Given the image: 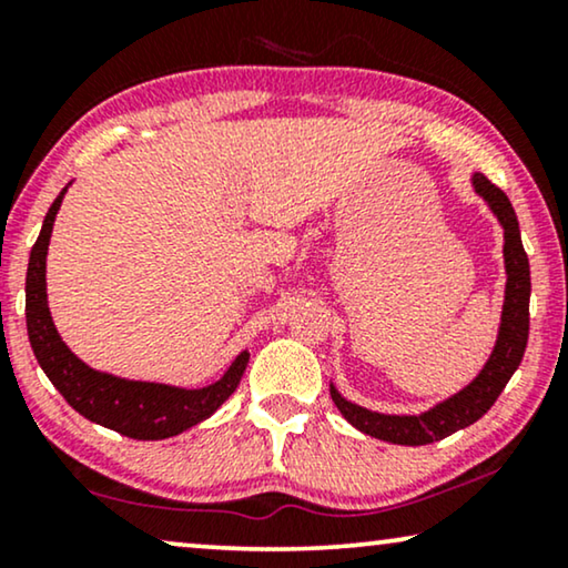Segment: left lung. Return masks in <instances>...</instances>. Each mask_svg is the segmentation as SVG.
I'll return each instance as SVG.
<instances>
[{
	"mask_svg": "<svg viewBox=\"0 0 568 568\" xmlns=\"http://www.w3.org/2000/svg\"><path fill=\"white\" fill-rule=\"evenodd\" d=\"M476 193H480L499 216L504 227V263H507V297L501 310V328L496 338L491 359L480 369V375L453 398L439 403L422 416H387L375 414L362 406H354L331 385V398L341 414L356 429L369 434V437L393 442V445H432L449 437V434L476 424L488 408L494 406L509 377L515 375L525 356L527 333H530V263L519 237V222L515 209H511L507 193L494 185L484 173L473 175Z\"/></svg>",
	"mask_w": 568,
	"mask_h": 568,
	"instance_id": "left-lung-1",
	"label": "left lung"
}]
</instances>
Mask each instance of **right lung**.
I'll list each match as a JSON object with an SVG mask.
<instances>
[{"instance_id": "1", "label": "right lung", "mask_w": 568, "mask_h": 568, "mask_svg": "<svg viewBox=\"0 0 568 568\" xmlns=\"http://www.w3.org/2000/svg\"><path fill=\"white\" fill-rule=\"evenodd\" d=\"M67 191V189H64ZM64 191L53 201L45 214L41 235L30 251L26 276V321L30 346L38 364L53 387L64 395V400L77 414L90 422L123 434L131 439H168L175 437L199 422H204L235 393L240 377L247 367V352H243L224 372L222 379L201 390H183L158 383H134L103 372L90 369L88 364L69 352L61 341L57 325L51 321L49 302H45V253L53 230V220L64 199Z\"/></svg>"}]
</instances>
